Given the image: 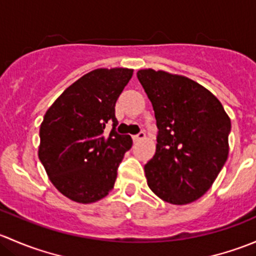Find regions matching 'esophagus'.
I'll return each instance as SVG.
<instances>
[{"label":"esophagus","mask_w":256,"mask_h":256,"mask_svg":"<svg viewBox=\"0 0 256 256\" xmlns=\"http://www.w3.org/2000/svg\"><path fill=\"white\" fill-rule=\"evenodd\" d=\"M144 138H146V135H144V131H141V132L138 134V135H134L132 136V140H134V142H138V141L144 140Z\"/></svg>","instance_id":"obj_1"}]
</instances>
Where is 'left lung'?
<instances>
[{"mask_svg": "<svg viewBox=\"0 0 256 256\" xmlns=\"http://www.w3.org/2000/svg\"><path fill=\"white\" fill-rule=\"evenodd\" d=\"M138 78L158 128L154 156L144 164L147 184L171 204L194 202L228 158L230 118L208 89L187 76L148 68Z\"/></svg>", "mask_w": 256, "mask_h": 256, "instance_id": "1", "label": "left lung"}]
</instances>
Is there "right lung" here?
I'll return each mask as SVG.
<instances>
[{
  "mask_svg": "<svg viewBox=\"0 0 256 256\" xmlns=\"http://www.w3.org/2000/svg\"><path fill=\"white\" fill-rule=\"evenodd\" d=\"M134 69L99 68L66 88L40 124L38 157L63 196L89 204L106 197L118 167L132 146L130 135L115 132V104ZM114 128L108 136L104 125Z\"/></svg>",
  "mask_w": 256,
  "mask_h": 256,
  "instance_id": "right-lung-1",
  "label": "right lung"
}]
</instances>
